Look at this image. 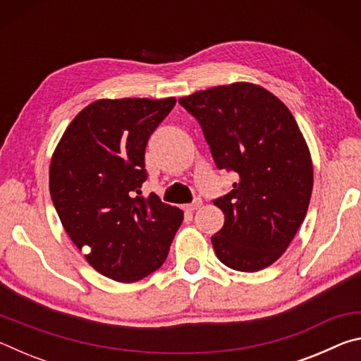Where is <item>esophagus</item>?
Returning a JSON list of instances; mask_svg holds the SVG:
<instances>
[{
  "mask_svg": "<svg viewBox=\"0 0 361 361\" xmlns=\"http://www.w3.org/2000/svg\"><path fill=\"white\" fill-rule=\"evenodd\" d=\"M200 205H202V200H200V199H194L191 204L185 205V210H186V212H194V210H197Z\"/></svg>",
  "mask_w": 361,
  "mask_h": 361,
  "instance_id": "esophagus-1",
  "label": "esophagus"
}]
</instances>
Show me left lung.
I'll use <instances>...</instances> for the list:
<instances>
[{
    "label": "left lung",
    "instance_id": "1",
    "mask_svg": "<svg viewBox=\"0 0 361 361\" xmlns=\"http://www.w3.org/2000/svg\"><path fill=\"white\" fill-rule=\"evenodd\" d=\"M192 114L219 170L235 175L231 191L213 200L224 226L212 237L218 259L256 272L276 262L309 209L312 159L295 118L269 90L235 82L178 100Z\"/></svg>",
    "mask_w": 361,
    "mask_h": 361
}]
</instances>
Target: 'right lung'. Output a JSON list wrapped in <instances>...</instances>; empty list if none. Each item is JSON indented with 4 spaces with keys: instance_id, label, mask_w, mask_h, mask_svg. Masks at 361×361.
Here are the masks:
<instances>
[{
    "instance_id": "add662e5",
    "label": "right lung",
    "mask_w": 361,
    "mask_h": 361,
    "mask_svg": "<svg viewBox=\"0 0 361 361\" xmlns=\"http://www.w3.org/2000/svg\"><path fill=\"white\" fill-rule=\"evenodd\" d=\"M176 100H97L57 145L49 189L66 234L95 271L130 283L166 261L183 212L143 199L145 149Z\"/></svg>"
}]
</instances>
